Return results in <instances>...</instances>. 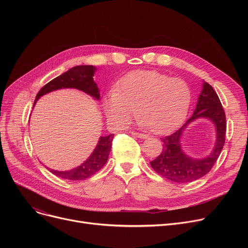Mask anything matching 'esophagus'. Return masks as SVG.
Masks as SVG:
<instances>
[{
  "label": "esophagus",
  "instance_id": "obj_1",
  "mask_svg": "<svg viewBox=\"0 0 248 248\" xmlns=\"http://www.w3.org/2000/svg\"><path fill=\"white\" fill-rule=\"evenodd\" d=\"M132 135H133V136H135V137H137V138H139V139H142V140H145V139H147V138H148V136H147V135L140 134V133H137V132H133V133H132Z\"/></svg>",
  "mask_w": 248,
  "mask_h": 248
}]
</instances>
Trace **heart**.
I'll return each instance as SVG.
<instances>
[{
	"instance_id": "heart-1",
	"label": "heart",
	"mask_w": 248,
	"mask_h": 248,
	"mask_svg": "<svg viewBox=\"0 0 248 248\" xmlns=\"http://www.w3.org/2000/svg\"><path fill=\"white\" fill-rule=\"evenodd\" d=\"M190 98L189 86L179 78L137 70L124 75L114 93L106 95L103 108L108 122L116 126L126 125L137 109L142 126L154 134H166L184 119Z\"/></svg>"
}]
</instances>
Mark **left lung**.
Segmentation results:
<instances>
[{"label": "left lung", "mask_w": 248, "mask_h": 248, "mask_svg": "<svg viewBox=\"0 0 248 248\" xmlns=\"http://www.w3.org/2000/svg\"><path fill=\"white\" fill-rule=\"evenodd\" d=\"M199 118L210 120L216 127L217 140L212 153L205 158L190 157L181 149L180 139L184 131ZM226 134V116L222 104L213 87L203 82L196 108L190 119L174 134L162 139L163 152L151 161V167L162 177L177 183H188L209 173L223 149Z\"/></svg>", "instance_id": "8db88e82"}]
</instances>
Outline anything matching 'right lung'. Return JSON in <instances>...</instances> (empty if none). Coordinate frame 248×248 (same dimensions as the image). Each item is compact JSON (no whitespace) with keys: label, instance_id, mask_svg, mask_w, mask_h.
Returning a JSON list of instances; mask_svg holds the SVG:
<instances>
[{"label":"right lung","instance_id":"1","mask_svg":"<svg viewBox=\"0 0 248 248\" xmlns=\"http://www.w3.org/2000/svg\"><path fill=\"white\" fill-rule=\"evenodd\" d=\"M96 71V67L93 65H78V66L72 67L66 72L62 73L61 75L54 78L53 80L48 82L44 85L40 91L37 93L36 99L33 104V108L36 102L41 96L55 91L58 89L64 88H75L80 91H83L86 94L93 97L95 100L100 99L99 89L97 84L93 80V76ZM113 135L110 134L108 136L100 137L98 140L97 145L93 152L85 160L80 166L68 171H57L49 169V171L57 177L62 179H67L71 181L76 180H84L95 174L98 170L104 166L108 162V155L111 150Z\"/></svg>","mask_w":248,"mask_h":248}]
</instances>
